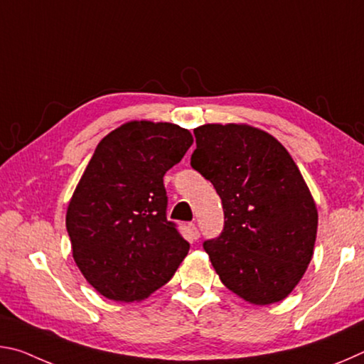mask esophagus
<instances>
[{"label":"esophagus","instance_id":"obj_1","mask_svg":"<svg viewBox=\"0 0 364 364\" xmlns=\"http://www.w3.org/2000/svg\"><path fill=\"white\" fill-rule=\"evenodd\" d=\"M189 236L193 241H197V239L200 237V232H199V228L196 226V223H191L189 225Z\"/></svg>","mask_w":364,"mask_h":364}]
</instances>
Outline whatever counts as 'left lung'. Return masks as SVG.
<instances>
[{
  "instance_id": "8db88e82",
  "label": "left lung",
  "mask_w": 364,
  "mask_h": 364,
  "mask_svg": "<svg viewBox=\"0 0 364 364\" xmlns=\"http://www.w3.org/2000/svg\"><path fill=\"white\" fill-rule=\"evenodd\" d=\"M191 167L213 184L225 226L204 249L223 284L254 305L286 299L315 249L318 210L278 139L237 123L194 130Z\"/></svg>"
}]
</instances>
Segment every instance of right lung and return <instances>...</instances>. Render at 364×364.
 I'll return each mask as SVG.
<instances>
[{
  "instance_id": "obj_1",
  "label": "right lung",
  "mask_w": 364,
  "mask_h": 364,
  "mask_svg": "<svg viewBox=\"0 0 364 364\" xmlns=\"http://www.w3.org/2000/svg\"><path fill=\"white\" fill-rule=\"evenodd\" d=\"M186 128L133 120L97 144L67 207L72 255L104 297L139 301L171 279L189 242L167 220L164 175L193 144Z\"/></svg>"
}]
</instances>
